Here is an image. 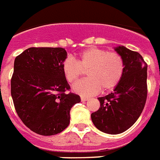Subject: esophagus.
Returning a JSON list of instances; mask_svg holds the SVG:
<instances>
[{"label": "esophagus", "mask_w": 160, "mask_h": 160, "mask_svg": "<svg viewBox=\"0 0 160 160\" xmlns=\"http://www.w3.org/2000/svg\"><path fill=\"white\" fill-rule=\"evenodd\" d=\"M89 99V98L88 97H84V96H81V100L82 101V102H84V101H87Z\"/></svg>", "instance_id": "esophagus-1"}]
</instances>
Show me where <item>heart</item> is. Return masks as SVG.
I'll return each mask as SVG.
<instances>
[{"mask_svg": "<svg viewBox=\"0 0 160 160\" xmlns=\"http://www.w3.org/2000/svg\"><path fill=\"white\" fill-rule=\"evenodd\" d=\"M89 78L73 86V91L84 96L99 91H112L118 85L124 73L125 64L121 56L115 52L98 48H89L78 54V61L67 57L62 70L69 82L74 83L87 70Z\"/></svg>", "mask_w": 160, "mask_h": 160, "instance_id": "1", "label": "heart"}]
</instances>
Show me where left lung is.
Masks as SVG:
<instances>
[{
	"label": "left lung",
	"mask_w": 160,
	"mask_h": 160,
	"mask_svg": "<svg viewBox=\"0 0 160 160\" xmlns=\"http://www.w3.org/2000/svg\"><path fill=\"white\" fill-rule=\"evenodd\" d=\"M125 64L124 73L113 91L99 97V110L91 120L103 133L118 134L134 124L141 115L147 97V65L138 52L124 46L115 48Z\"/></svg>",
	"instance_id": "left-lung-1"
}]
</instances>
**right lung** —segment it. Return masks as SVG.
Instances as JSON below:
<instances>
[{
    "label": "right lung",
    "mask_w": 160,
    "mask_h": 160,
    "mask_svg": "<svg viewBox=\"0 0 160 160\" xmlns=\"http://www.w3.org/2000/svg\"><path fill=\"white\" fill-rule=\"evenodd\" d=\"M62 48H30L16 57L11 78L15 110L23 124L43 136L61 133L69 125L70 109L80 96L70 89L62 65Z\"/></svg>",
    "instance_id": "right-lung-1"
}]
</instances>
